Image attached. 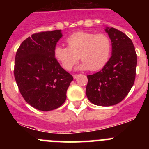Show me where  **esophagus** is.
Returning a JSON list of instances; mask_svg holds the SVG:
<instances>
[{
  "label": "esophagus",
  "mask_w": 149,
  "mask_h": 149,
  "mask_svg": "<svg viewBox=\"0 0 149 149\" xmlns=\"http://www.w3.org/2000/svg\"><path fill=\"white\" fill-rule=\"evenodd\" d=\"M78 76H79V74H73V77H74V79L77 78V77H78Z\"/></svg>",
  "instance_id": "34e87169"
}]
</instances>
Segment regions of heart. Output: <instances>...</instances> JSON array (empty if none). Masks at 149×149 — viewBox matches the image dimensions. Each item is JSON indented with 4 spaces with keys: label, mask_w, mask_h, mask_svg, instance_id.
I'll list each match as a JSON object with an SVG mask.
<instances>
[{
    "label": "heart",
    "mask_w": 149,
    "mask_h": 149,
    "mask_svg": "<svg viewBox=\"0 0 149 149\" xmlns=\"http://www.w3.org/2000/svg\"><path fill=\"white\" fill-rule=\"evenodd\" d=\"M66 42L68 47L56 46L54 54L67 71L72 70L80 58L83 63L78 66L79 69L93 72L104 68L110 59L111 41L105 34L80 31L69 36Z\"/></svg>",
    "instance_id": "1"
}]
</instances>
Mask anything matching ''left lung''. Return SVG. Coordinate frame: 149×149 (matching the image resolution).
<instances>
[{
    "label": "left lung",
    "mask_w": 149,
    "mask_h": 149,
    "mask_svg": "<svg viewBox=\"0 0 149 149\" xmlns=\"http://www.w3.org/2000/svg\"><path fill=\"white\" fill-rule=\"evenodd\" d=\"M105 31L111 40L112 56L100 72L87 75L86 94L94 104L109 107L121 102L132 88L137 56L127 35L113 27Z\"/></svg>",
    "instance_id": "1"
}]
</instances>
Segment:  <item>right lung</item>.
<instances>
[{
  "mask_svg": "<svg viewBox=\"0 0 149 149\" xmlns=\"http://www.w3.org/2000/svg\"><path fill=\"white\" fill-rule=\"evenodd\" d=\"M62 36L61 30L33 34L21 44L15 55L14 76L21 94L30 106L42 111L60 107L73 81L54 54Z\"/></svg>",
  "mask_w": 149,
  "mask_h": 149,
  "instance_id": "obj_1",
  "label": "right lung"
}]
</instances>
